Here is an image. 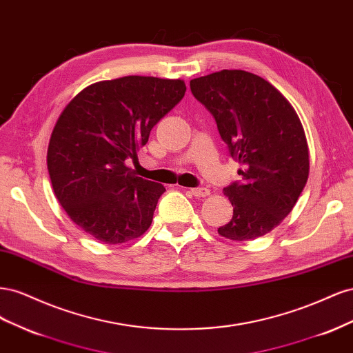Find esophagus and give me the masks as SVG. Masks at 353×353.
Returning a JSON list of instances; mask_svg holds the SVG:
<instances>
[{"label": "esophagus", "mask_w": 353, "mask_h": 353, "mask_svg": "<svg viewBox=\"0 0 353 353\" xmlns=\"http://www.w3.org/2000/svg\"><path fill=\"white\" fill-rule=\"evenodd\" d=\"M191 194L196 196V197H208L210 194V190L205 188V187H196V188H191Z\"/></svg>", "instance_id": "obj_1"}]
</instances>
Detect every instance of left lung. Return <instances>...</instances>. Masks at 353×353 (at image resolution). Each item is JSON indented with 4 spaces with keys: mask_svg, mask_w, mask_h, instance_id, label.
<instances>
[{
    "mask_svg": "<svg viewBox=\"0 0 353 353\" xmlns=\"http://www.w3.org/2000/svg\"><path fill=\"white\" fill-rule=\"evenodd\" d=\"M190 88L215 117L241 166V183L223 188L234 213L218 228L219 236L262 237L280 225L306 185L309 148L302 122L272 83L250 72L223 69L191 79Z\"/></svg>",
    "mask_w": 353,
    "mask_h": 353,
    "instance_id": "8db88e82",
    "label": "left lung"
}]
</instances>
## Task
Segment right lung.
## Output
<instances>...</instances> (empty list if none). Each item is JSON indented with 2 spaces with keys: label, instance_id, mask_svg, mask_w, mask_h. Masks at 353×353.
I'll list each match as a JSON object with an SVG mask.
<instances>
[{
  "label": "right lung",
  "instance_id": "obj_1",
  "mask_svg": "<svg viewBox=\"0 0 353 353\" xmlns=\"http://www.w3.org/2000/svg\"><path fill=\"white\" fill-rule=\"evenodd\" d=\"M183 79L123 77L74 95L50 137L52 190L69 218L95 240L122 244L152 225L162 184L125 165L148 141L152 128L185 94Z\"/></svg>",
  "mask_w": 353,
  "mask_h": 353
}]
</instances>
